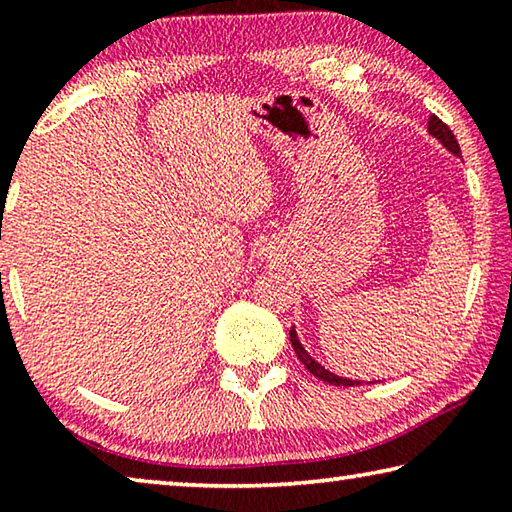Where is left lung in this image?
I'll return each mask as SVG.
<instances>
[{"mask_svg":"<svg viewBox=\"0 0 512 512\" xmlns=\"http://www.w3.org/2000/svg\"><path fill=\"white\" fill-rule=\"evenodd\" d=\"M429 133L436 137V140H440V144H445L447 151H452L454 155H461V146H458L454 133L449 131V126L445 124L443 119H438L436 115H431L429 117ZM289 339H291L293 350H296V357L302 361V366H305L311 372V375L318 377L320 381H325V384H332V386H357L359 384V381H354V379H345V377L334 375V372L325 370L318 361L311 359L309 354H307V350L300 345L298 336H296V329H293V327L289 329Z\"/></svg>","mask_w":512,"mask_h":512,"instance_id":"left-lung-1","label":"left lung"}]
</instances>
